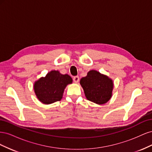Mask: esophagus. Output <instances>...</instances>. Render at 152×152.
Masks as SVG:
<instances>
[{
  "mask_svg": "<svg viewBox=\"0 0 152 152\" xmlns=\"http://www.w3.org/2000/svg\"><path fill=\"white\" fill-rule=\"evenodd\" d=\"M73 81H74V82H75V83H78V82H79V76L73 77Z\"/></svg>",
  "mask_w": 152,
  "mask_h": 152,
  "instance_id": "34e87169",
  "label": "esophagus"
}]
</instances>
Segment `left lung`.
I'll return each mask as SVG.
<instances>
[{
	"label": "left lung",
	"mask_w": 152,
	"mask_h": 152,
	"mask_svg": "<svg viewBox=\"0 0 152 152\" xmlns=\"http://www.w3.org/2000/svg\"><path fill=\"white\" fill-rule=\"evenodd\" d=\"M80 84L86 98L96 104L106 103L112 96L113 80L96 70L89 71L86 77L80 79Z\"/></svg>",
	"instance_id": "obj_1"
}]
</instances>
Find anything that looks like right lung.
I'll use <instances>...</instances> for the list:
<instances>
[{"instance_id":"obj_1","label":"right lung","mask_w":152,"mask_h":152,"mask_svg":"<svg viewBox=\"0 0 152 152\" xmlns=\"http://www.w3.org/2000/svg\"><path fill=\"white\" fill-rule=\"evenodd\" d=\"M72 83V79L70 75H63L58 70H53L45 77H41L37 80L34 89L40 102L49 104L60 101L65 87Z\"/></svg>"}]
</instances>
